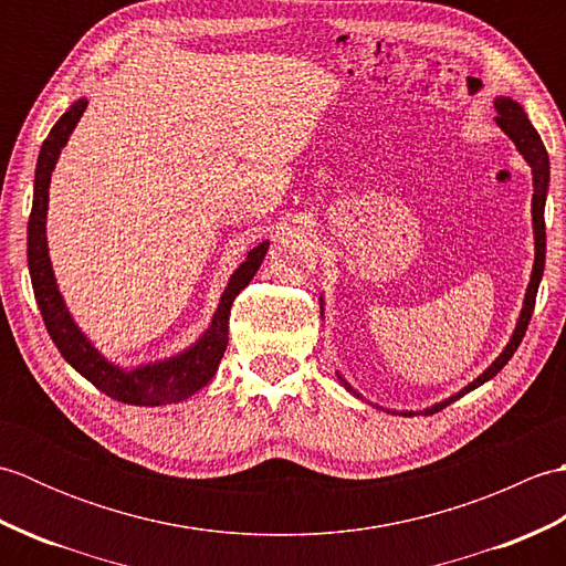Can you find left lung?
<instances>
[{"instance_id":"left-lung-1","label":"left lung","mask_w":566,"mask_h":566,"mask_svg":"<svg viewBox=\"0 0 566 566\" xmlns=\"http://www.w3.org/2000/svg\"><path fill=\"white\" fill-rule=\"evenodd\" d=\"M494 109H496V124L501 126L503 134H506L513 143L518 153L525 158V163L533 167V231H535V264H533V274H531V284H527V292H525V302H523V311H521V318L515 323V331L511 335L509 345L503 347V353L491 363L489 369H484L482 375H479L469 387H464L460 394L450 396V399H444L442 403H436L426 408V416H432L442 411L444 406H450L452 401L460 399V396L469 394L476 387H482L484 381H489L491 377H496L499 371L506 367L509 359L513 357V353L518 350V345L523 340V335L527 331V323H531L533 316V308H535V296H537V286L539 280H543V272H545V199H547V187H549V158H547V150L543 146V140H539L537 130L533 128L531 118L525 116L523 106L518 102H513L511 97H499L494 102ZM321 314H323V306H321ZM338 379L343 381V387L355 394L359 399V394L347 384L340 375ZM403 416H416L413 411H406Z\"/></svg>"}]
</instances>
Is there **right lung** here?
<instances>
[{
	"label": "right lung",
	"mask_w": 566,
	"mask_h": 566,
	"mask_svg": "<svg viewBox=\"0 0 566 566\" xmlns=\"http://www.w3.org/2000/svg\"><path fill=\"white\" fill-rule=\"evenodd\" d=\"M84 109H87V99H77L57 118L51 134L43 140L39 165H35L33 207L29 216L27 248L35 304L41 308L45 328L51 333L60 355L106 396L130 406H160L185 401L201 387H207L211 377L216 375V369H219V363L228 345V316H231V306L235 302V296L245 290L252 276L260 270L270 243L264 240V243L248 252L245 262L240 264L231 274V280H228L219 308H216V314L211 318V326L203 331L201 338L191 345L189 350L179 353L170 359H160V363L140 365L136 369H122L118 365H112L109 359H104L97 347L84 338V333L77 328V323L72 321L63 296L57 292L45 240L48 187H51L53 167Z\"/></svg>",
	"instance_id": "obj_1"
}]
</instances>
